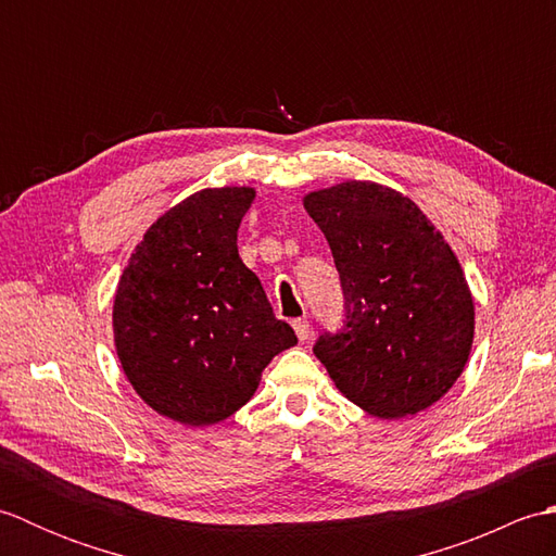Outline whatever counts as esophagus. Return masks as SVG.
<instances>
[{
    "mask_svg": "<svg viewBox=\"0 0 556 556\" xmlns=\"http://www.w3.org/2000/svg\"><path fill=\"white\" fill-rule=\"evenodd\" d=\"M293 332H296L299 341L308 339V337H311V325H308V320H296V323H293Z\"/></svg>",
    "mask_w": 556,
    "mask_h": 556,
    "instance_id": "obj_1",
    "label": "esophagus"
}]
</instances>
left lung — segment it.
Segmentation results:
<instances>
[{"label": "left lung", "mask_w": 556, "mask_h": 556, "mask_svg": "<svg viewBox=\"0 0 556 556\" xmlns=\"http://www.w3.org/2000/svg\"><path fill=\"white\" fill-rule=\"evenodd\" d=\"M332 248L346 327L313 353L337 389L375 418L432 406L464 372L476 305L452 245L394 188L349 179L303 195Z\"/></svg>", "instance_id": "1"}]
</instances>
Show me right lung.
<instances>
[{
    "instance_id": "obj_1",
    "label": "right lung",
    "mask_w": 556,
    "mask_h": 556,
    "mask_svg": "<svg viewBox=\"0 0 556 556\" xmlns=\"http://www.w3.org/2000/svg\"><path fill=\"white\" fill-rule=\"evenodd\" d=\"M251 186L203 188L150 224L112 305L114 349L160 416L205 428L233 416L277 353L296 344L239 257Z\"/></svg>"
}]
</instances>
